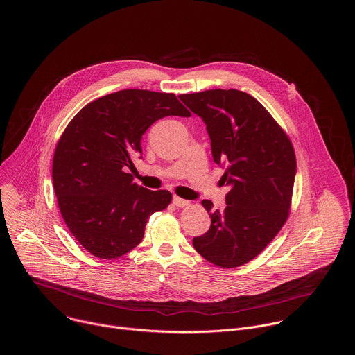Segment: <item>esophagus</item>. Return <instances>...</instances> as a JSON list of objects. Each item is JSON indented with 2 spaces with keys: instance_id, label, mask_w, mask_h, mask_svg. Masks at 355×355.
Returning a JSON list of instances; mask_svg holds the SVG:
<instances>
[{
  "instance_id": "1",
  "label": "esophagus",
  "mask_w": 355,
  "mask_h": 355,
  "mask_svg": "<svg viewBox=\"0 0 355 355\" xmlns=\"http://www.w3.org/2000/svg\"><path fill=\"white\" fill-rule=\"evenodd\" d=\"M172 202H173V205H176L178 207H184V206H189V201H186V200H183V198H179V197H173L172 198Z\"/></svg>"
}]
</instances>
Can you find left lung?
<instances>
[{"label": "left lung", "mask_w": 355, "mask_h": 355, "mask_svg": "<svg viewBox=\"0 0 355 355\" xmlns=\"http://www.w3.org/2000/svg\"><path fill=\"white\" fill-rule=\"evenodd\" d=\"M179 98L202 119L211 155L230 187L225 206L213 210L211 224L193 246L221 268L241 266L261 253L286 223L297 159L293 145L269 112L248 93L214 89Z\"/></svg>", "instance_id": "left-lung-1"}]
</instances>
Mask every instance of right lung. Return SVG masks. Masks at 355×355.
<instances>
[{"label": "right lung", "instance_id": "obj_1", "mask_svg": "<svg viewBox=\"0 0 355 355\" xmlns=\"http://www.w3.org/2000/svg\"><path fill=\"white\" fill-rule=\"evenodd\" d=\"M165 116L190 112L172 93L120 90L80 109L57 142L51 173L58 207L89 253L107 259L131 252L148 218L171 202L169 191L141 187L125 173L146 130Z\"/></svg>", "mask_w": 355, "mask_h": 355}]
</instances>
